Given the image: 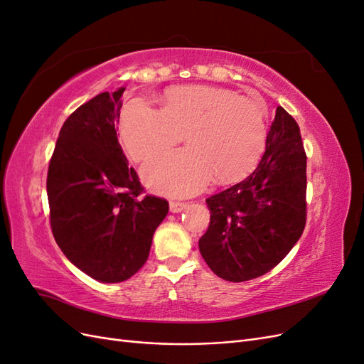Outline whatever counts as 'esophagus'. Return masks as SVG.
<instances>
[{"instance_id":"obj_1","label":"esophagus","mask_w":364,"mask_h":364,"mask_svg":"<svg viewBox=\"0 0 364 364\" xmlns=\"http://www.w3.org/2000/svg\"><path fill=\"white\" fill-rule=\"evenodd\" d=\"M185 208H186V203H183V202H170V211L174 214L182 213Z\"/></svg>"}]
</instances>
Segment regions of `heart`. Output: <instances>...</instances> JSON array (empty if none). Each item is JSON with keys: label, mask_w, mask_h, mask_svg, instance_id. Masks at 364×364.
<instances>
[{"label": "heart", "mask_w": 364, "mask_h": 364, "mask_svg": "<svg viewBox=\"0 0 364 364\" xmlns=\"http://www.w3.org/2000/svg\"><path fill=\"white\" fill-rule=\"evenodd\" d=\"M162 109L136 97L119 115V134L135 161L149 158L179 142L188 147L168 150L142 167L151 191L191 196L217 182H234L249 174L266 147V114L259 103L226 87L176 86L162 95Z\"/></svg>", "instance_id": "obj_1"}]
</instances>
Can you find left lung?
<instances>
[{
  "label": "left lung",
  "mask_w": 364,
  "mask_h": 364,
  "mask_svg": "<svg viewBox=\"0 0 364 364\" xmlns=\"http://www.w3.org/2000/svg\"><path fill=\"white\" fill-rule=\"evenodd\" d=\"M305 193L301 130L278 106L255 171L206 199L211 218L199 250L209 269L230 282L255 279L272 270L304 232Z\"/></svg>",
  "instance_id": "left-lung-1"
}]
</instances>
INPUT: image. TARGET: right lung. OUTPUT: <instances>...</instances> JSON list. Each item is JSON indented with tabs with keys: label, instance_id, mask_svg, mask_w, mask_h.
<instances>
[{
	"label": "right lung",
	"instance_id": "obj_1",
	"mask_svg": "<svg viewBox=\"0 0 364 364\" xmlns=\"http://www.w3.org/2000/svg\"><path fill=\"white\" fill-rule=\"evenodd\" d=\"M126 87L102 92L67 118L47 176L54 240L74 266L115 284L144 266L168 202L139 197L138 174L118 142Z\"/></svg>",
	"mask_w": 364,
	"mask_h": 364
}]
</instances>
